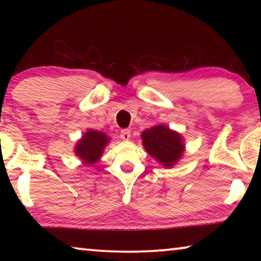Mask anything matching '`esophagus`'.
I'll list each match as a JSON object with an SVG mask.
<instances>
[{"mask_svg":"<svg viewBox=\"0 0 261 261\" xmlns=\"http://www.w3.org/2000/svg\"><path fill=\"white\" fill-rule=\"evenodd\" d=\"M120 137L122 140H129L130 138V130L129 129H122L120 133Z\"/></svg>","mask_w":261,"mask_h":261,"instance_id":"esophagus-1","label":"esophagus"}]
</instances>
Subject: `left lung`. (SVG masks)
Wrapping results in <instances>:
<instances>
[{
	"instance_id": "left-lung-1",
	"label": "left lung",
	"mask_w": 261,
	"mask_h": 261,
	"mask_svg": "<svg viewBox=\"0 0 261 261\" xmlns=\"http://www.w3.org/2000/svg\"><path fill=\"white\" fill-rule=\"evenodd\" d=\"M141 138L146 151L166 167L176 164L184 151L180 135L163 124L142 132Z\"/></svg>"
}]
</instances>
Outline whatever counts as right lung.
I'll list each match as a JSON object with an SVG mask.
<instances>
[{"label": "right lung", "instance_id": "1", "mask_svg": "<svg viewBox=\"0 0 261 261\" xmlns=\"http://www.w3.org/2000/svg\"><path fill=\"white\" fill-rule=\"evenodd\" d=\"M109 138L105 133L97 130H89L78 141L76 146V154L83 159L85 164H94L102 155L103 149L108 144Z\"/></svg>", "mask_w": 261, "mask_h": 261}]
</instances>
